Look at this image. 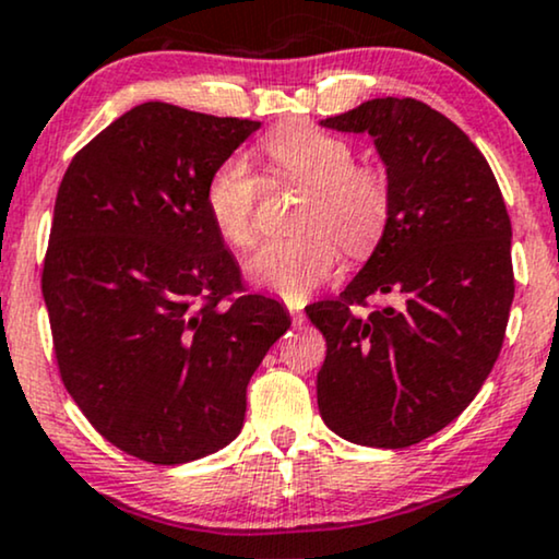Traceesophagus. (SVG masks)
Instances as JSON below:
<instances>
[{"label":"esophagus","mask_w":559,"mask_h":559,"mask_svg":"<svg viewBox=\"0 0 559 559\" xmlns=\"http://www.w3.org/2000/svg\"><path fill=\"white\" fill-rule=\"evenodd\" d=\"M290 319H293L295 326H300V323L306 321V313H302L298 306H293V302H290Z\"/></svg>","instance_id":"34e87169"}]
</instances>
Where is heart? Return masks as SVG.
I'll return each mask as SVG.
<instances>
[{
  "label": "heart",
  "mask_w": 559,
  "mask_h": 559,
  "mask_svg": "<svg viewBox=\"0 0 559 559\" xmlns=\"http://www.w3.org/2000/svg\"><path fill=\"white\" fill-rule=\"evenodd\" d=\"M274 174L308 186L295 215L298 236L266 240L248 259V277L298 302L332 277L342 248L362 257L381 240L391 217V181L376 165L357 163L355 147L313 123H287L264 140ZM261 181L240 155L219 160L204 183V206L219 238L248 248L257 238Z\"/></svg>",
  "instance_id": "heart-1"
}]
</instances>
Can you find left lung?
Listing matches in <instances>:
<instances>
[{"mask_svg": "<svg viewBox=\"0 0 559 559\" xmlns=\"http://www.w3.org/2000/svg\"><path fill=\"white\" fill-rule=\"evenodd\" d=\"M321 127L373 136L394 194L360 274L306 308L326 336L321 419L357 445H415L472 404L498 360L515 290L511 217L477 144L423 100H365ZM370 294L397 302L357 317Z\"/></svg>", "mask_w": 559, "mask_h": 559, "instance_id": "obj_1", "label": "left lung"}]
</instances>
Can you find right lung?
<instances>
[{"label": "right lung", "instance_id": "right-lung-1", "mask_svg": "<svg viewBox=\"0 0 559 559\" xmlns=\"http://www.w3.org/2000/svg\"><path fill=\"white\" fill-rule=\"evenodd\" d=\"M259 127L150 100L61 178L40 277L61 381L108 443L150 464L236 440L246 385L290 326L243 290L204 206L206 176Z\"/></svg>", "mask_w": 559, "mask_h": 559}]
</instances>
